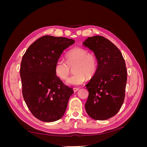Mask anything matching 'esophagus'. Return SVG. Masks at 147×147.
I'll list each match as a JSON object with an SVG mask.
<instances>
[{"mask_svg":"<svg viewBox=\"0 0 147 147\" xmlns=\"http://www.w3.org/2000/svg\"><path fill=\"white\" fill-rule=\"evenodd\" d=\"M73 90H74V92H76V91L79 90V88H73Z\"/></svg>","mask_w":147,"mask_h":147,"instance_id":"obj_1","label":"esophagus"}]
</instances>
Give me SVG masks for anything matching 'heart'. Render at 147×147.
Here are the masks:
<instances>
[{"instance_id": "1", "label": "heart", "mask_w": 147, "mask_h": 147, "mask_svg": "<svg viewBox=\"0 0 147 147\" xmlns=\"http://www.w3.org/2000/svg\"><path fill=\"white\" fill-rule=\"evenodd\" d=\"M67 61L63 59L57 60L55 64V73L61 80H65L74 68L75 73L66 81L70 86L82 84L86 78H91L95 74L97 68L96 56L82 48H75L66 55Z\"/></svg>"}]
</instances>
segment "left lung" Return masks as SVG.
I'll return each instance as SVG.
<instances>
[{
	"label": "left lung",
	"mask_w": 147,
	"mask_h": 147,
	"mask_svg": "<svg viewBox=\"0 0 147 147\" xmlns=\"http://www.w3.org/2000/svg\"><path fill=\"white\" fill-rule=\"evenodd\" d=\"M83 45L94 52L97 70L86 85L89 96L85 104L88 115L96 120H106L121 109L127 82L126 63L121 51L105 37H88Z\"/></svg>",
	"instance_id": "left-lung-1"
}]
</instances>
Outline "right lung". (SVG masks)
Wrapping results in <instances>:
<instances>
[{
    "label": "right lung",
    "mask_w": 147,
    "mask_h": 147,
    "mask_svg": "<svg viewBox=\"0 0 147 147\" xmlns=\"http://www.w3.org/2000/svg\"><path fill=\"white\" fill-rule=\"evenodd\" d=\"M74 43L73 39L45 35L30 45L23 56V96L30 112L40 121L61 119L74 93L56 75L55 67L63 51Z\"/></svg>",
    "instance_id": "1"
}]
</instances>
